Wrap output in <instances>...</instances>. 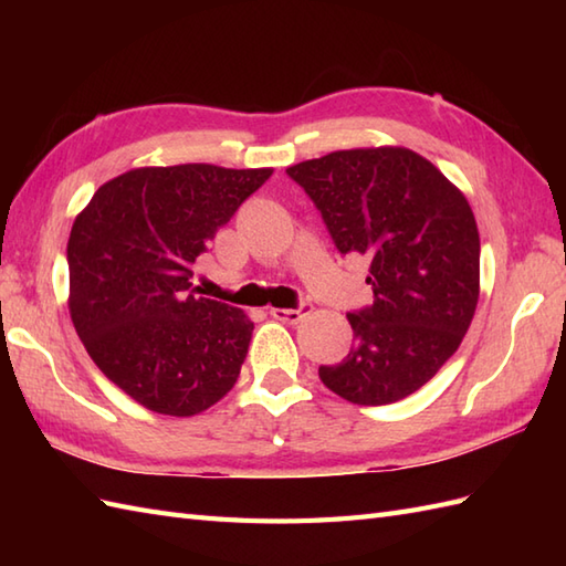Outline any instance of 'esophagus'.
<instances>
[{"label":"esophagus","instance_id":"1","mask_svg":"<svg viewBox=\"0 0 566 566\" xmlns=\"http://www.w3.org/2000/svg\"><path fill=\"white\" fill-rule=\"evenodd\" d=\"M311 311L308 304H302L298 308H270V316L282 323H298Z\"/></svg>","mask_w":566,"mask_h":566}]
</instances>
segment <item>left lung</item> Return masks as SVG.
<instances>
[{
  "instance_id": "left-lung-1",
  "label": "left lung",
  "mask_w": 566,
  "mask_h": 566,
  "mask_svg": "<svg viewBox=\"0 0 566 566\" xmlns=\"http://www.w3.org/2000/svg\"><path fill=\"white\" fill-rule=\"evenodd\" d=\"M340 255H369L375 304L347 314L355 345L318 367L331 391L384 406L418 391L460 347L479 298V231L464 195L408 148L335 150L286 167Z\"/></svg>"
}]
</instances>
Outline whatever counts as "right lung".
I'll list each match as a JSON object with an SVG mask.
<instances>
[{
	"instance_id": "obj_1",
	"label": "right lung",
	"mask_w": 566,
	"mask_h": 566,
	"mask_svg": "<svg viewBox=\"0 0 566 566\" xmlns=\"http://www.w3.org/2000/svg\"><path fill=\"white\" fill-rule=\"evenodd\" d=\"M270 175L140 167L102 185L72 223V323L94 365L148 411L197 416L233 389L252 323L197 296L191 270Z\"/></svg>"
}]
</instances>
